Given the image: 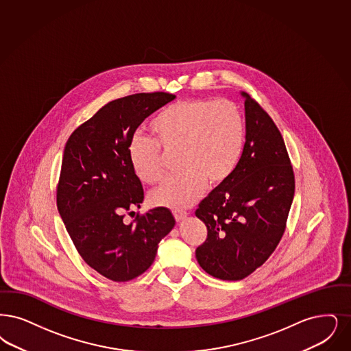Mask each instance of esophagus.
Returning <instances> with one entry per match:
<instances>
[{"label": "esophagus", "instance_id": "34e87169", "mask_svg": "<svg viewBox=\"0 0 351 351\" xmlns=\"http://www.w3.org/2000/svg\"><path fill=\"white\" fill-rule=\"evenodd\" d=\"M173 217L176 219V222H182V219L186 217L185 211H173Z\"/></svg>", "mask_w": 351, "mask_h": 351}]
</instances>
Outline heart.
Instances as JSON below:
<instances>
[{
	"label": "heart",
	"mask_w": 351,
	"mask_h": 351,
	"mask_svg": "<svg viewBox=\"0 0 351 351\" xmlns=\"http://www.w3.org/2000/svg\"><path fill=\"white\" fill-rule=\"evenodd\" d=\"M154 140L134 136L128 155L141 180L158 182L166 173L164 150L178 152L182 169L150 195L155 206L185 209L210 186L225 184L237 169L243 153L245 124L238 104L230 100L188 99L163 108L150 123Z\"/></svg>",
	"instance_id": "obj_1"
}]
</instances>
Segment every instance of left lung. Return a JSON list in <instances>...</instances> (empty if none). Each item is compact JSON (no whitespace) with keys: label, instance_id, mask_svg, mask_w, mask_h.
Here are the masks:
<instances>
[{"label":"left lung","instance_id":"1","mask_svg":"<svg viewBox=\"0 0 351 351\" xmlns=\"http://www.w3.org/2000/svg\"><path fill=\"white\" fill-rule=\"evenodd\" d=\"M241 95L247 134L238 167L196 210L208 228L197 261L223 280L248 277L276 251L295 192L294 169L278 128L254 99Z\"/></svg>","mask_w":351,"mask_h":351}]
</instances>
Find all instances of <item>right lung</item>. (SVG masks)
I'll use <instances>...</instances> for the list:
<instances>
[{"instance_id":"right-lung-1","label":"right lung","mask_w":351,"mask_h":351,"mask_svg":"<svg viewBox=\"0 0 351 351\" xmlns=\"http://www.w3.org/2000/svg\"><path fill=\"white\" fill-rule=\"evenodd\" d=\"M173 94L140 93L116 99L78 126L65 145L57 184V209L84 263L114 282L134 280L152 267L158 244L175 219L166 208L125 214L143 201V188L129 162L137 128Z\"/></svg>"}]
</instances>
